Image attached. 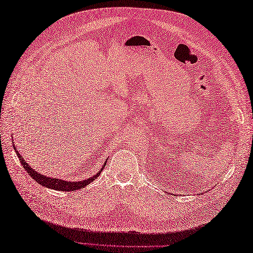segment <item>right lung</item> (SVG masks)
<instances>
[{"label":"right lung","instance_id":"add662e5","mask_svg":"<svg viewBox=\"0 0 253 253\" xmlns=\"http://www.w3.org/2000/svg\"><path fill=\"white\" fill-rule=\"evenodd\" d=\"M15 148V152L16 154L18 155L20 163L23 164L25 170L28 173L32 179H35L37 182H39L40 185L51 188V189H55L58 191H74L77 189H82V188L85 187L87 185H89L91 181H93L96 177H99L101 174V170L99 173H96L95 175H93L92 177H89L88 179L84 180H80V181H66L63 179H58V178H51V177H46L42 174H39L38 171H36L35 169H32L30 166L28 165V163H26V161L23 159V157L18 153V151H16V147L13 146Z\"/></svg>","mask_w":253,"mask_h":253}]
</instances>
